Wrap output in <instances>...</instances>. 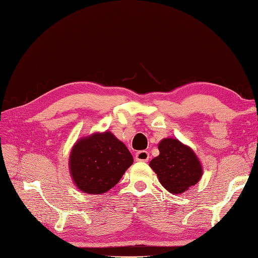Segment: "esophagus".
I'll return each instance as SVG.
<instances>
[{
	"label": "esophagus",
	"instance_id": "1",
	"mask_svg": "<svg viewBox=\"0 0 258 258\" xmlns=\"http://www.w3.org/2000/svg\"><path fill=\"white\" fill-rule=\"evenodd\" d=\"M136 161L138 162H148L150 155L148 151H139V152L136 153Z\"/></svg>",
	"mask_w": 258,
	"mask_h": 258
}]
</instances>
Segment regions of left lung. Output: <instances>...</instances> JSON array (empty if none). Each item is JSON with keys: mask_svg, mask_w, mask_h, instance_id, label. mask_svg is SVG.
I'll return each mask as SVG.
<instances>
[{"mask_svg": "<svg viewBox=\"0 0 258 258\" xmlns=\"http://www.w3.org/2000/svg\"><path fill=\"white\" fill-rule=\"evenodd\" d=\"M158 148L160 154L149 165L167 191L179 195L198 183L203 165L190 147L174 138H164Z\"/></svg>", "mask_w": 258, "mask_h": 258, "instance_id": "left-lung-1", "label": "left lung"}]
</instances>
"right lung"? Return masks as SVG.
<instances>
[{
  "instance_id": "right-lung-1",
  "label": "right lung",
  "mask_w": 258,
  "mask_h": 258,
  "mask_svg": "<svg viewBox=\"0 0 258 258\" xmlns=\"http://www.w3.org/2000/svg\"><path fill=\"white\" fill-rule=\"evenodd\" d=\"M133 163L124 143L107 130L80 138L74 143L69 171L82 192L100 195L111 189Z\"/></svg>"
}]
</instances>
